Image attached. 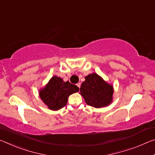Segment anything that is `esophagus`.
I'll return each instance as SVG.
<instances>
[{"label":"esophagus","instance_id":"esophagus-1","mask_svg":"<svg viewBox=\"0 0 155 155\" xmlns=\"http://www.w3.org/2000/svg\"><path fill=\"white\" fill-rule=\"evenodd\" d=\"M77 85L78 87V88H80V87H81V83H78L77 84Z\"/></svg>","mask_w":155,"mask_h":155}]
</instances>
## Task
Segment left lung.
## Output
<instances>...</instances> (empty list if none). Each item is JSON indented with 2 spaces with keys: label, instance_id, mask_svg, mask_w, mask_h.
I'll return each mask as SVG.
<instances>
[{
  "label": "left lung",
  "instance_id": "obj_1",
  "mask_svg": "<svg viewBox=\"0 0 155 155\" xmlns=\"http://www.w3.org/2000/svg\"><path fill=\"white\" fill-rule=\"evenodd\" d=\"M85 78V81L81 85L80 91L85 103L96 108L109 105L112 101L113 86L95 73L89 74Z\"/></svg>",
  "mask_w": 155,
  "mask_h": 155
}]
</instances>
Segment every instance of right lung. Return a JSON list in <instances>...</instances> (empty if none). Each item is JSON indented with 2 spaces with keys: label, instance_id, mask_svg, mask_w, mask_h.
Instances as JSON below:
<instances>
[{
  "label": "right lung",
  "instance_id": "1",
  "mask_svg": "<svg viewBox=\"0 0 155 155\" xmlns=\"http://www.w3.org/2000/svg\"><path fill=\"white\" fill-rule=\"evenodd\" d=\"M78 91L79 88L76 85L71 84L68 81L64 82L62 78L54 76L40 91V96L49 109L58 110L66 105L70 94Z\"/></svg>",
  "mask_w": 155,
  "mask_h": 155
}]
</instances>
